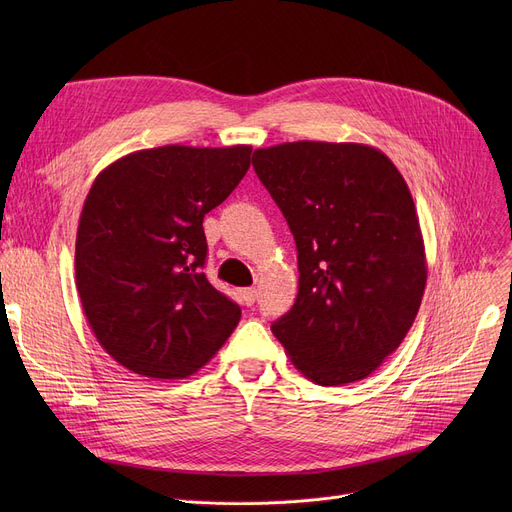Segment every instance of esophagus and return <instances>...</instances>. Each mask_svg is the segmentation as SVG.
Here are the masks:
<instances>
[{
    "label": "esophagus",
    "mask_w": 512,
    "mask_h": 512,
    "mask_svg": "<svg viewBox=\"0 0 512 512\" xmlns=\"http://www.w3.org/2000/svg\"><path fill=\"white\" fill-rule=\"evenodd\" d=\"M255 299H257V290L255 288H245V290H242V301H245L247 307H251L255 303Z\"/></svg>",
    "instance_id": "34e87169"
}]
</instances>
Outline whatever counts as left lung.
I'll return each instance as SVG.
<instances>
[{"mask_svg": "<svg viewBox=\"0 0 512 512\" xmlns=\"http://www.w3.org/2000/svg\"><path fill=\"white\" fill-rule=\"evenodd\" d=\"M253 168L299 253V294L274 321L292 365L319 386L359 382L405 340L427 282L409 186L380 149L297 141Z\"/></svg>", "mask_w": 512, "mask_h": 512, "instance_id": "8db88e82", "label": "left lung"}]
</instances>
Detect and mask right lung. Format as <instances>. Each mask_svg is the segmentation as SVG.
<instances>
[{
  "mask_svg": "<svg viewBox=\"0 0 512 512\" xmlns=\"http://www.w3.org/2000/svg\"><path fill=\"white\" fill-rule=\"evenodd\" d=\"M251 145H164L95 178L80 211L74 274L103 351L143 378L182 380L220 351L240 307L203 265V218L247 174Z\"/></svg>",
  "mask_w": 512,
  "mask_h": 512,
  "instance_id": "obj_1",
  "label": "right lung"
}]
</instances>
